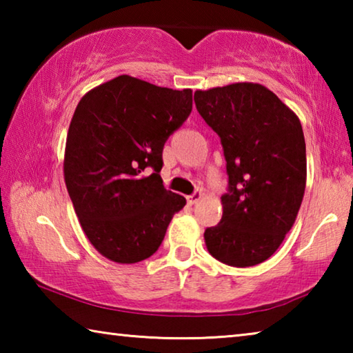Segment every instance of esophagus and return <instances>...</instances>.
I'll use <instances>...</instances> for the list:
<instances>
[{
	"label": "esophagus",
	"mask_w": 353,
	"mask_h": 353,
	"mask_svg": "<svg viewBox=\"0 0 353 353\" xmlns=\"http://www.w3.org/2000/svg\"><path fill=\"white\" fill-rule=\"evenodd\" d=\"M201 198H202V193H201V191L198 190V191H194L193 194L187 196V201H188V204H190V205H194L196 202H198Z\"/></svg>",
	"instance_id": "34e87169"
}]
</instances>
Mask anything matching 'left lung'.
<instances>
[{
  "mask_svg": "<svg viewBox=\"0 0 353 353\" xmlns=\"http://www.w3.org/2000/svg\"><path fill=\"white\" fill-rule=\"evenodd\" d=\"M194 104L219 135L229 176L223 218L204 232L207 249L229 266H255L279 249L302 204L307 152L301 121L252 82L198 90Z\"/></svg>",
  "mask_w": 353,
  "mask_h": 353,
  "instance_id": "8db88e82",
  "label": "left lung"
}]
</instances>
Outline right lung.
<instances>
[{
  "instance_id": "add662e5",
  "label": "right lung",
  "mask_w": 353,
  "mask_h": 353,
  "mask_svg": "<svg viewBox=\"0 0 353 353\" xmlns=\"http://www.w3.org/2000/svg\"><path fill=\"white\" fill-rule=\"evenodd\" d=\"M193 109L190 88L118 76L83 94L70 123L63 176L82 230L105 259L137 263L162 244L183 196L163 187V146Z\"/></svg>"
}]
</instances>
